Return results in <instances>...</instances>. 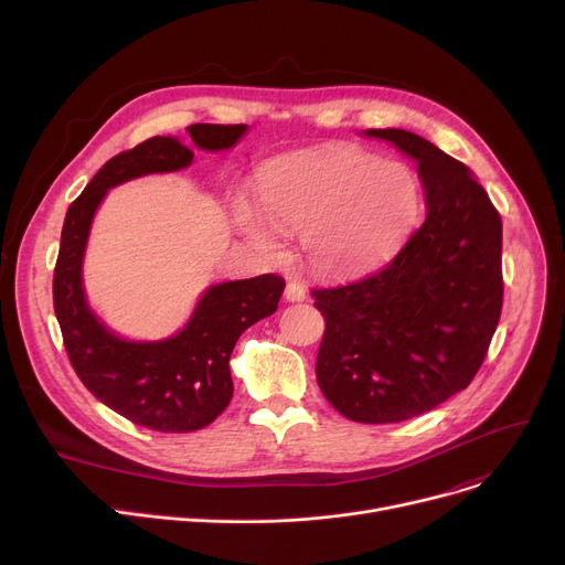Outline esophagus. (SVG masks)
Segmentation results:
<instances>
[{
	"instance_id": "esophagus-1",
	"label": "esophagus",
	"mask_w": 565,
	"mask_h": 565,
	"mask_svg": "<svg viewBox=\"0 0 565 565\" xmlns=\"http://www.w3.org/2000/svg\"><path fill=\"white\" fill-rule=\"evenodd\" d=\"M286 300L288 302H302L305 298H307V290H305V286L300 284V281H295V279H290L288 284H286Z\"/></svg>"
}]
</instances>
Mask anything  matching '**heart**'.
Instances as JSON below:
<instances>
[{
    "instance_id": "heart-1",
    "label": "heart",
    "mask_w": 565,
    "mask_h": 565,
    "mask_svg": "<svg viewBox=\"0 0 565 565\" xmlns=\"http://www.w3.org/2000/svg\"><path fill=\"white\" fill-rule=\"evenodd\" d=\"M260 207L275 226L302 233L313 267L345 273L401 241L419 207V181L401 162L343 146L277 167L260 185ZM241 220L260 252L277 249L275 231L254 207L245 205Z\"/></svg>"
}]
</instances>
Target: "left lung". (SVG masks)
<instances>
[{
  "label": "left lung",
  "mask_w": 565,
  "mask_h": 565,
  "mask_svg": "<svg viewBox=\"0 0 565 565\" xmlns=\"http://www.w3.org/2000/svg\"><path fill=\"white\" fill-rule=\"evenodd\" d=\"M366 135L417 160L428 215L390 263L311 290L324 316L316 377L345 419L398 424L467 390L486 360L503 305L501 215L473 173L428 139Z\"/></svg>",
  "instance_id": "left-lung-1"
}]
</instances>
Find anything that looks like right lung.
<instances>
[{"instance_id":"right-lung-1","label":"right lung","mask_w":565,"mask_h":565,"mask_svg":"<svg viewBox=\"0 0 565 565\" xmlns=\"http://www.w3.org/2000/svg\"><path fill=\"white\" fill-rule=\"evenodd\" d=\"M247 126L194 124L192 141L205 151L231 148ZM194 153L171 137H151L114 156L71 203L58 247L52 300L68 360L84 387L128 422L158 433H192L213 424L233 396L228 360L241 334L277 311L286 281L260 275L207 288L183 332L156 343L114 337L88 311L82 256L105 192L130 178L178 171Z\"/></svg>"}]
</instances>
